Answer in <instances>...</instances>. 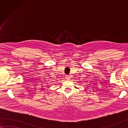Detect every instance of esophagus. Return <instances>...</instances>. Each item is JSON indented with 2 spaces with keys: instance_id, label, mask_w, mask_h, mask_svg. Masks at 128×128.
<instances>
[{
  "instance_id": "34e87169",
  "label": "esophagus",
  "mask_w": 128,
  "mask_h": 128,
  "mask_svg": "<svg viewBox=\"0 0 128 128\" xmlns=\"http://www.w3.org/2000/svg\"><path fill=\"white\" fill-rule=\"evenodd\" d=\"M66 79L67 80H69L70 78V77L69 76V75H66Z\"/></svg>"
}]
</instances>
